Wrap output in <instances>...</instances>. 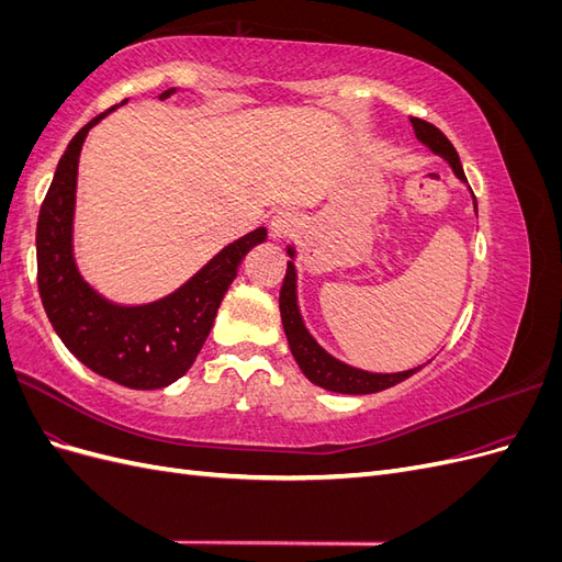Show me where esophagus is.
Returning <instances> with one entry per match:
<instances>
[{"label": "esophagus", "instance_id": "1", "mask_svg": "<svg viewBox=\"0 0 562 562\" xmlns=\"http://www.w3.org/2000/svg\"><path fill=\"white\" fill-rule=\"evenodd\" d=\"M297 225H300V217L293 211H279L274 215V220H271V234L285 236V234L295 232Z\"/></svg>", "mask_w": 562, "mask_h": 562}]
</instances>
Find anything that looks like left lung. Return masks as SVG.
<instances>
[{
  "label": "left lung",
  "instance_id": "1",
  "mask_svg": "<svg viewBox=\"0 0 562 562\" xmlns=\"http://www.w3.org/2000/svg\"><path fill=\"white\" fill-rule=\"evenodd\" d=\"M411 122H413L417 140L424 147H429L434 155L443 157L450 164L454 176L462 182H467L462 161H459L457 149L452 147V143L446 138V135L440 133L434 124L424 122V119L411 116ZM471 196H473V192H471ZM473 209H475V213H479V206H475V196H473ZM285 250H288V255H291V260H288L285 279L281 285L279 310H281L283 330L288 337V347H291L300 370L304 372V378L321 389L337 391V394H378V391L394 386L424 368V366H417V368L403 370V372H370V370H361V368H353L345 361H339L333 353L323 349L314 339V335L307 330V326H304L302 314H300L297 269L293 262L295 248L288 246Z\"/></svg>",
  "mask_w": 562,
  "mask_h": 562
}]
</instances>
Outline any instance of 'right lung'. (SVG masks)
I'll use <instances>...</instances> for the list:
<instances>
[{"instance_id":"1","label":"right lung","mask_w":562,"mask_h":562,"mask_svg":"<svg viewBox=\"0 0 562 562\" xmlns=\"http://www.w3.org/2000/svg\"><path fill=\"white\" fill-rule=\"evenodd\" d=\"M176 91H164L159 100ZM119 105L91 119L58 161L37 223V283L50 326L83 366L128 389H161L196 361L241 260L267 239V229L258 227L232 241L178 291L155 302L116 304L100 295L75 262L77 171L89 131Z\"/></svg>"}]
</instances>
